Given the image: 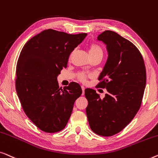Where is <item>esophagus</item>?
I'll return each instance as SVG.
<instances>
[{
  "instance_id": "1",
  "label": "esophagus",
  "mask_w": 158,
  "mask_h": 158,
  "mask_svg": "<svg viewBox=\"0 0 158 158\" xmlns=\"http://www.w3.org/2000/svg\"><path fill=\"white\" fill-rule=\"evenodd\" d=\"M81 89H82V95H84V90H85V87L84 86H81Z\"/></svg>"
}]
</instances>
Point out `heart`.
<instances>
[{"instance_id":"1","label":"heart","mask_w":158,"mask_h":158,"mask_svg":"<svg viewBox=\"0 0 158 158\" xmlns=\"http://www.w3.org/2000/svg\"><path fill=\"white\" fill-rule=\"evenodd\" d=\"M89 55H94L97 54H103V51H102V47L98 44H92L89 46ZM73 53H72L70 56H72ZM79 79L84 81L86 79V76L84 74H80L79 75Z\"/></svg>"}]
</instances>
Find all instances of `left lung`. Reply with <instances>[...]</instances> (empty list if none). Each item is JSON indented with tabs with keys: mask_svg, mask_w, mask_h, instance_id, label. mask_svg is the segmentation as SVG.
<instances>
[{
	"mask_svg": "<svg viewBox=\"0 0 158 158\" xmlns=\"http://www.w3.org/2000/svg\"><path fill=\"white\" fill-rule=\"evenodd\" d=\"M97 40L105 44L108 53L98 84L107 93L101 99L96 91L86 89V113L93 132L109 137L123 130L138 112L146 85V69L136 46L116 32L105 31Z\"/></svg>",
	"mask_w": 158,
	"mask_h": 158,
	"instance_id": "obj_1",
	"label": "left lung"
}]
</instances>
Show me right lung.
<instances>
[{"mask_svg":"<svg viewBox=\"0 0 158 158\" xmlns=\"http://www.w3.org/2000/svg\"><path fill=\"white\" fill-rule=\"evenodd\" d=\"M86 35L44 30L22 48L16 66L17 94L26 114L44 132L63 130L74 102L81 96L78 83L71 82L61 89L57 77L67 66L71 53Z\"/></svg>","mask_w":158,"mask_h":158,"instance_id":"1","label":"right lung"}]
</instances>
